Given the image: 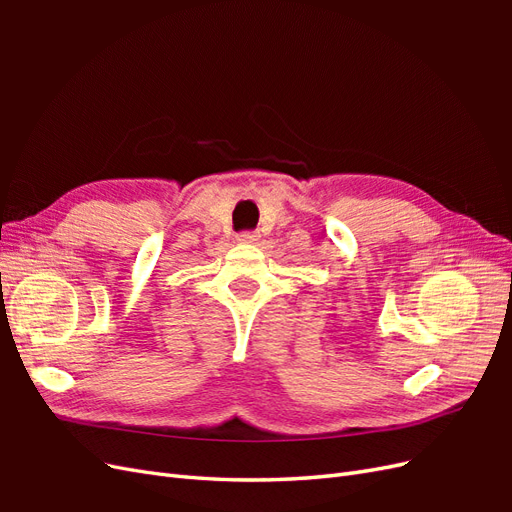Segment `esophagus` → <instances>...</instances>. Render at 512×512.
Wrapping results in <instances>:
<instances>
[{"label": "esophagus", "instance_id": "obj_1", "mask_svg": "<svg viewBox=\"0 0 512 512\" xmlns=\"http://www.w3.org/2000/svg\"><path fill=\"white\" fill-rule=\"evenodd\" d=\"M258 239H260L258 232H241V235H237L239 243H256Z\"/></svg>", "mask_w": 512, "mask_h": 512}]
</instances>
